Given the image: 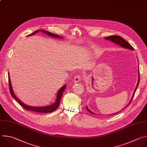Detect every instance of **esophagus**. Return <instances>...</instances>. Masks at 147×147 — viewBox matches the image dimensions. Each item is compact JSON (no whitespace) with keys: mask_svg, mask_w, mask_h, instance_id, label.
I'll use <instances>...</instances> for the list:
<instances>
[{"mask_svg":"<svg viewBox=\"0 0 147 147\" xmlns=\"http://www.w3.org/2000/svg\"><path fill=\"white\" fill-rule=\"evenodd\" d=\"M81 78H82L81 76L80 75H79V74L76 76L75 77H74V82H77L81 81Z\"/></svg>","mask_w":147,"mask_h":147,"instance_id":"1","label":"esophagus"}]
</instances>
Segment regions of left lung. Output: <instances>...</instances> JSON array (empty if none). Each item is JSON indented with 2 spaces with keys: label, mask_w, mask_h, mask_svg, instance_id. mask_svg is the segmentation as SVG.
I'll use <instances>...</instances> for the list:
<instances>
[{
  "label": "left lung",
  "mask_w": 147,
  "mask_h": 147,
  "mask_svg": "<svg viewBox=\"0 0 147 147\" xmlns=\"http://www.w3.org/2000/svg\"><path fill=\"white\" fill-rule=\"evenodd\" d=\"M105 39H107V40H109L113 42H114V43H115V44H116L120 45V47H123V48H126V49H131V50H134L133 47L130 44H129L126 40H124L123 38H121V37L120 36H118V35H111V36H107V37H106V38H105ZM139 82H140V73H139V70H138V82H137V84L136 88H135L134 92V93H133V96H132V98H131V99L130 102L127 104V105L126 107H125V108H126L128 105H129L131 103V101H132V100H133V97H134V94H135V92H136V90H137V87H138V86ZM86 108H87V111H88L90 113H92V114H95V113H93V112H91L90 110H89V109H88L87 107H86ZM119 112H117V113H114V114H113V115L118 113Z\"/></svg>",
  "instance_id": "obj_1"
}]
</instances>
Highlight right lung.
I'll list each match as a JSON object with an SVG mask.
<instances>
[{
  "mask_svg": "<svg viewBox=\"0 0 147 147\" xmlns=\"http://www.w3.org/2000/svg\"><path fill=\"white\" fill-rule=\"evenodd\" d=\"M39 31V30L34 31L33 33L29 35V36H31V35H32L34 34H35V33L38 32ZM42 31L43 32L47 34V35H49V36H53V37H55V38H61L60 36H59L57 35H56V34H54L53 33H51V32H49L48 31H44V30H42ZM8 75H9V90H10V94L12 96V97L13 98H14L17 101V102L21 106H22L23 108H24L25 109L27 110V111H32V112H39V113H51V112H52L53 111H55L57 108V107H59V103H60V99L61 98V96H62V94L63 93L65 88H66V86H63L58 91L57 94V98H56V100L55 101V102L52 104V105H50V106H48V107H30V106H28V105H26L24 104L22 102H21L16 96V95H14V92H13V88H12V86H11V81H10V76H9V73L8 72Z\"/></svg>",
  "mask_w": 147,
  "mask_h": 147,
  "instance_id": "right-lung-1",
  "label": "right lung"
}]
</instances>
